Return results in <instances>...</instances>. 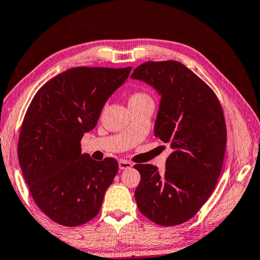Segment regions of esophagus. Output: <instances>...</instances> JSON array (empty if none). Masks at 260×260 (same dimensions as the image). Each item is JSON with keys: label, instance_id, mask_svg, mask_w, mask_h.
Returning <instances> with one entry per match:
<instances>
[{"label": "esophagus", "instance_id": "1", "mask_svg": "<svg viewBox=\"0 0 260 260\" xmlns=\"http://www.w3.org/2000/svg\"><path fill=\"white\" fill-rule=\"evenodd\" d=\"M131 167H133V164H132L131 161L124 160V159L119 160V169L120 170H127V169H131Z\"/></svg>", "mask_w": 260, "mask_h": 260}]
</instances>
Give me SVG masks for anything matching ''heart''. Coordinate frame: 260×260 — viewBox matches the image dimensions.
<instances>
[{
    "instance_id": "1",
    "label": "heart",
    "mask_w": 260,
    "mask_h": 260,
    "mask_svg": "<svg viewBox=\"0 0 260 260\" xmlns=\"http://www.w3.org/2000/svg\"><path fill=\"white\" fill-rule=\"evenodd\" d=\"M147 100H150V96L148 94L143 93V91H134V93H132L129 96V104L140 103Z\"/></svg>"
}]
</instances>
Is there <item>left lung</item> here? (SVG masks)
<instances>
[{"label":"left lung","mask_w":260,"mask_h":260,"mask_svg":"<svg viewBox=\"0 0 260 260\" xmlns=\"http://www.w3.org/2000/svg\"><path fill=\"white\" fill-rule=\"evenodd\" d=\"M159 93L155 136L170 143L164 174L151 164H136L140 212L160 226L191 219L209 200L221 172L227 129L214 91L177 60L146 61L132 74Z\"/></svg>","instance_id":"left-lung-1"}]
</instances>
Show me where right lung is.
Returning a JSON list of instances; mask_svg holds the SVG:
<instances>
[{
	"label": "right lung",
	"instance_id": "right-lung-1",
	"mask_svg": "<svg viewBox=\"0 0 260 260\" xmlns=\"http://www.w3.org/2000/svg\"><path fill=\"white\" fill-rule=\"evenodd\" d=\"M132 68H72L46 82L25 113L18 160L33 200L47 217L76 227L95 218L118 161L91 159L81 139Z\"/></svg>",
	"mask_w": 260,
	"mask_h": 260
}]
</instances>
